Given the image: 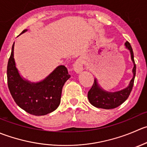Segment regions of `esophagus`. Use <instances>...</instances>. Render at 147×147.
Here are the masks:
<instances>
[{
	"label": "esophagus",
	"mask_w": 147,
	"mask_h": 147,
	"mask_svg": "<svg viewBox=\"0 0 147 147\" xmlns=\"http://www.w3.org/2000/svg\"><path fill=\"white\" fill-rule=\"evenodd\" d=\"M73 68L77 73H80L83 69V62L82 59H78L75 61V62L73 65Z\"/></svg>",
	"instance_id": "34e87169"
}]
</instances>
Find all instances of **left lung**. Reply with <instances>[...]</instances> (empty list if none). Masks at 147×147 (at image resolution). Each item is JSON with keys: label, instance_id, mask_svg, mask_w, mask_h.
Listing matches in <instances>:
<instances>
[{"label": "left lung", "instance_id": "left-lung-1", "mask_svg": "<svg viewBox=\"0 0 147 147\" xmlns=\"http://www.w3.org/2000/svg\"><path fill=\"white\" fill-rule=\"evenodd\" d=\"M126 48L130 50L131 59L134 62L133 68V78L131 80L129 85L125 89L121 91L114 92H109L104 91L101 89L98 85L96 79L93 82V85L91 87L90 90L88 91V98L90 102L94 105L95 107L100 108H104V109H112L121 105L130 95L132 90L134 82L135 75H136V64L134 62V52L130 43L126 42L125 43Z\"/></svg>", "mask_w": 147, "mask_h": 147}]
</instances>
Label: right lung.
Returning <instances> with one entry per match:
<instances>
[{
  "label": "right lung",
  "instance_id": "right-lung-1",
  "mask_svg": "<svg viewBox=\"0 0 147 147\" xmlns=\"http://www.w3.org/2000/svg\"><path fill=\"white\" fill-rule=\"evenodd\" d=\"M26 31L24 30L21 34ZM13 49L14 43L7 66V81L16 103L34 116H44L54 111L60 103L62 87L70 78L67 67L64 65L57 67L44 80L31 83L20 76L16 67Z\"/></svg>",
  "mask_w": 147,
  "mask_h": 147
}]
</instances>
